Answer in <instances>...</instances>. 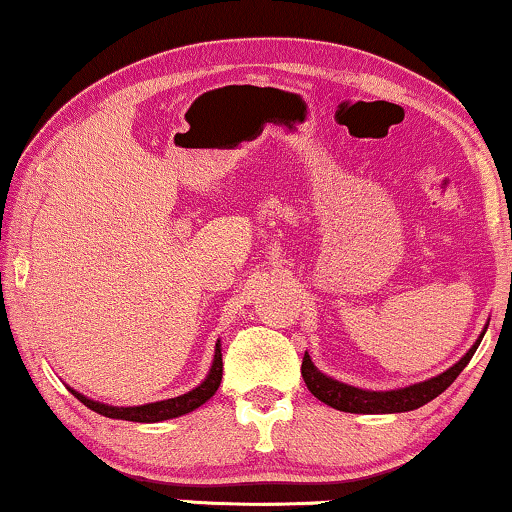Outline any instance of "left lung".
Here are the masks:
<instances>
[{"mask_svg": "<svg viewBox=\"0 0 512 512\" xmlns=\"http://www.w3.org/2000/svg\"><path fill=\"white\" fill-rule=\"evenodd\" d=\"M485 331H482L480 338L473 342V347L468 349V352L461 356L452 368H447L445 373L431 377V380L410 384V387H403V389L368 391V389L352 387V384L338 382L333 380V377L321 373V370L312 363L310 354L303 356V380L307 384V389H310L321 403L331 405L335 410L354 412V415H391V412H410L433 401V398L443 394V391L457 380V375L466 368V363L473 359L475 349H478Z\"/></svg>", "mask_w": 512, "mask_h": 512, "instance_id": "obj_1", "label": "left lung"}]
</instances>
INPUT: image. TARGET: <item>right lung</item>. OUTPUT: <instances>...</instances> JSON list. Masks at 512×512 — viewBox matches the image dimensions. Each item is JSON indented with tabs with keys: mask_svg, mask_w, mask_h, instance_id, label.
<instances>
[{
	"mask_svg": "<svg viewBox=\"0 0 512 512\" xmlns=\"http://www.w3.org/2000/svg\"><path fill=\"white\" fill-rule=\"evenodd\" d=\"M221 375H223V361H221V340H216L214 347V361L212 368L205 380H202L198 387L188 391V394H181L177 398H167V401H156V403H146V405H130V408H118V405H107L100 401H93V398L79 394L76 389H69L72 394L79 398V401L90 408L97 415H104L109 419H125V422H142V424H156V422H165V419H174L181 415H188L195 408H200L202 403H207L209 398L216 394L221 384Z\"/></svg>",
	"mask_w": 512,
	"mask_h": 512,
	"instance_id": "1",
	"label": "right lung"
}]
</instances>
